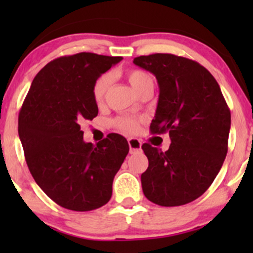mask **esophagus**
Returning a JSON list of instances; mask_svg holds the SVG:
<instances>
[{"label": "esophagus", "mask_w": 253, "mask_h": 253, "mask_svg": "<svg viewBox=\"0 0 253 253\" xmlns=\"http://www.w3.org/2000/svg\"><path fill=\"white\" fill-rule=\"evenodd\" d=\"M128 145H129V152L135 153L139 152L141 150V143L139 139L136 138H129L128 139Z\"/></svg>", "instance_id": "34e87169"}]
</instances>
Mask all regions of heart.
Here are the masks:
<instances>
[{
	"label": "heart",
	"instance_id": "b5f03b06",
	"mask_svg": "<svg viewBox=\"0 0 253 253\" xmlns=\"http://www.w3.org/2000/svg\"><path fill=\"white\" fill-rule=\"evenodd\" d=\"M127 80L132 88L136 92L140 91L141 89L146 85L147 83L151 82V77L146 72L141 70H130L127 72ZM110 85V76L109 75H102L95 81L94 85H92V97L97 104H101L106 98L107 91H108ZM139 123L140 120L134 117H129V115H125L120 117L115 120V126L119 129L125 130V132H135L139 128Z\"/></svg>",
	"mask_w": 253,
	"mask_h": 253
}]
</instances>
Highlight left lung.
Listing matches in <instances>:
<instances>
[{
  "mask_svg": "<svg viewBox=\"0 0 253 253\" xmlns=\"http://www.w3.org/2000/svg\"><path fill=\"white\" fill-rule=\"evenodd\" d=\"M135 65L157 78L159 98L151 132L169 133V150L141 149L149 168L144 195L164 207L187 205L213 183L227 155L231 112L215 78L197 62L170 53L136 57Z\"/></svg>",
  "mask_w": 253,
  "mask_h": 253,
  "instance_id": "8db88e82",
  "label": "left lung"
}]
</instances>
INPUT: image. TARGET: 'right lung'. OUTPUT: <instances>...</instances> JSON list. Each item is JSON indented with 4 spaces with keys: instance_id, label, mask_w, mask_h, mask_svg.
I'll return each instance as SVG.
<instances>
[{
    "instance_id": "right-lung-1",
    "label": "right lung",
    "mask_w": 253,
    "mask_h": 253,
    "mask_svg": "<svg viewBox=\"0 0 253 253\" xmlns=\"http://www.w3.org/2000/svg\"><path fill=\"white\" fill-rule=\"evenodd\" d=\"M123 57L81 52L38 72L19 113L26 163L43 193L76 211H94L112 197L114 176L129 147L112 133L96 145L83 140L81 123L97 115L92 85Z\"/></svg>"
}]
</instances>
